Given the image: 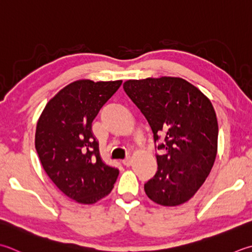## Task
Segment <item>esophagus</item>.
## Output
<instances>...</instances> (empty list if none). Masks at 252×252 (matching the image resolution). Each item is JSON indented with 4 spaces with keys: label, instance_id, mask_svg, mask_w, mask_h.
I'll return each instance as SVG.
<instances>
[{
    "label": "esophagus",
    "instance_id": "34e87169",
    "mask_svg": "<svg viewBox=\"0 0 252 252\" xmlns=\"http://www.w3.org/2000/svg\"><path fill=\"white\" fill-rule=\"evenodd\" d=\"M122 164L125 165V166H126V167H130L131 165H132V159H131V157H127V158H126V159H123V161H122Z\"/></svg>",
    "mask_w": 252,
    "mask_h": 252
}]
</instances>
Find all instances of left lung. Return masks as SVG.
<instances>
[{"mask_svg":"<svg viewBox=\"0 0 252 252\" xmlns=\"http://www.w3.org/2000/svg\"><path fill=\"white\" fill-rule=\"evenodd\" d=\"M123 90L152 129L157 171L144 185L157 204L185 203L203 185L218 153V118L209 98L180 77L130 80Z\"/></svg>","mask_w":252,"mask_h":252,"instance_id":"left-lung-1","label":"left lung"}]
</instances>
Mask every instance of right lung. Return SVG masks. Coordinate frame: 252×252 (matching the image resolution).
<instances>
[{
	"mask_svg": "<svg viewBox=\"0 0 252 252\" xmlns=\"http://www.w3.org/2000/svg\"><path fill=\"white\" fill-rule=\"evenodd\" d=\"M121 83L81 80L68 84L47 103L38 120L34 145L43 169L78 203L93 204L105 198L119 175V169L101 159L92 125Z\"/></svg>",
	"mask_w": 252,
	"mask_h": 252,
	"instance_id": "right-lung-1",
	"label": "right lung"
}]
</instances>
